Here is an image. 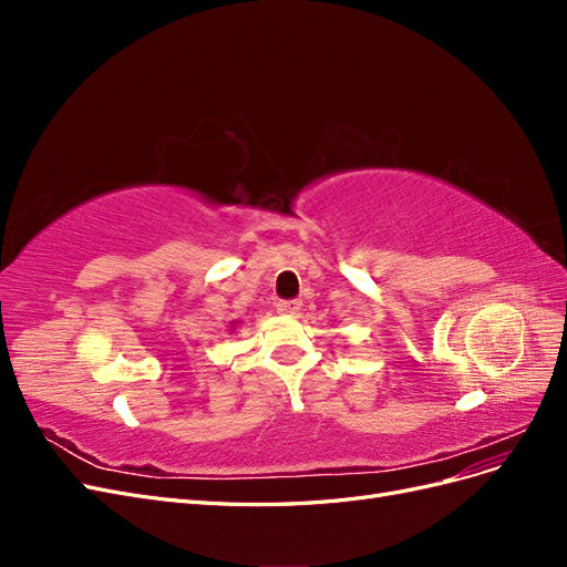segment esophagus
<instances>
[{"label":"esophagus","mask_w":567,"mask_h":567,"mask_svg":"<svg viewBox=\"0 0 567 567\" xmlns=\"http://www.w3.org/2000/svg\"><path fill=\"white\" fill-rule=\"evenodd\" d=\"M300 300H279L277 302V312L279 315H288V317H293V315H298V310H300Z\"/></svg>","instance_id":"obj_1"}]
</instances>
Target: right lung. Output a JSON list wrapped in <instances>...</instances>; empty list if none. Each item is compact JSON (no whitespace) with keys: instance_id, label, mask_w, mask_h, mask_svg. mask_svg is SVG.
Returning a JSON list of instances; mask_svg holds the SVG:
<instances>
[{"instance_id":"1","label":"right lung","mask_w":567,"mask_h":567,"mask_svg":"<svg viewBox=\"0 0 567 567\" xmlns=\"http://www.w3.org/2000/svg\"><path fill=\"white\" fill-rule=\"evenodd\" d=\"M234 323H236V321H231V329H234Z\"/></svg>"}]
</instances>
